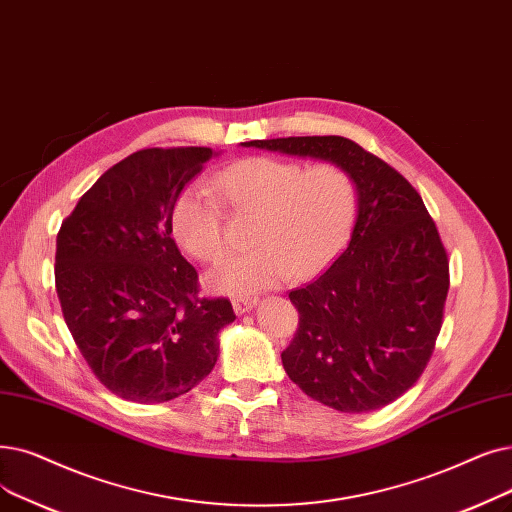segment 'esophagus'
Returning <instances> with one entry per match:
<instances>
[{
  "label": "esophagus",
  "mask_w": 512,
  "mask_h": 512,
  "mask_svg": "<svg viewBox=\"0 0 512 512\" xmlns=\"http://www.w3.org/2000/svg\"><path fill=\"white\" fill-rule=\"evenodd\" d=\"M234 311L238 316H242V314H249V311L257 305V299H253V297H249V299H234Z\"/></svg>",
  "instance_id": "34e87169"
}]
</instances>
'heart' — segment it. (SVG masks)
Returning <instances> with one entry per match:
<instances>
[{
	"label": "heart",
	"instance_id": "heart-1",
	"mask_svg": "<svg viewBox=\"0 0 512 512\" xmlns=\"http://www.w3.org/2000/svg\"><path fill=\"white\" fill-rule=\"evenodd\" d=\"M211 188L234 213L255 215L244 253L221 257L207 286L230 297H249L282 280H305L339 255L349 236L355 203L351 175L335 163L303 167L295 161L251 157L219 171ZM171 232L194 259L224 251L221 205L205 186H188L173 205Z\"/></svg>",
	"mask_w": 512,
	"mask_h": 512
}]
</instances>
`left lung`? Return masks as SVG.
<instances>
[{
  "label": "left lung",
  "instance_id": "8db88e82",
  "mask_svg": "<svg viewBox=\"0 0 512 512\" xmlns=\"http://www.w3.org/2000/svg\"><path fill=\"white\" fill-rule=\"evenodd\" d=\"M343 167L358 213L347 249L288 293L299 330L282 366L303 393L339 412H372L425 370L441 328L450 265L435 221L404 175L341 136L242 142Z\"/></svg>",
  "mask_w": 512,
  "mask_h": 512
}]
</instances>
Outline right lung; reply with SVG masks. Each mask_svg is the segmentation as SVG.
Masks as SVG:
<instances>
[{"label": "right lung", "mask_w": 512, "mask_h": 512, "mask_svg": "<svg viewBox=\"0 0 512 512\" xmlns=\"http://www.w3.org/2000/svg\"><path fill=\"white\" fill-rule=\"evenodd\" d=\"M219 157L205 146L148 148L98 177L56 238V293L98 381L136 404H163L213 370L228 299H196L198 276L171 232L184 186Z\"/></svg>", "instance_id": "add662e5"}]
</instances>
